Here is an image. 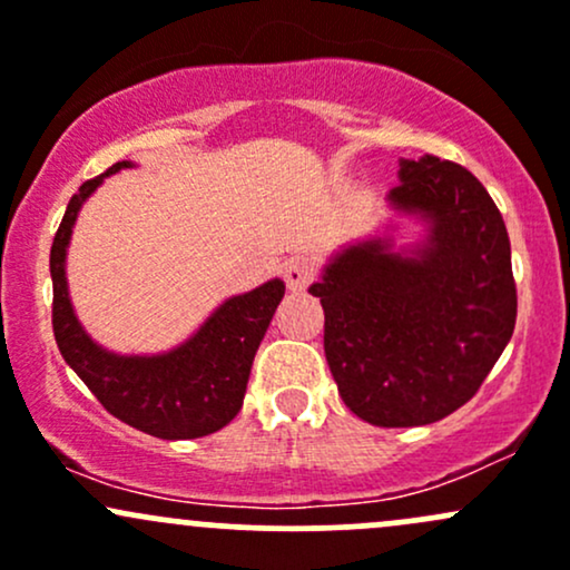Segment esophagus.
Returning <instances> with one entry per match:
<instances>
[{
    "mask_svg": "<svg viewBox=\"0 0 570 570\" xmlns=\"http://www.w3.org/2000/svg\"><path fill=\"white\" fill-rule=\"evenodd\" d=\"M283 279H285L287 291H304V287L312 283V268L302 261H291V263H285Z\"/></svg>",
    "mask_w": 570,
    "mask_h": 570,
    "instance_id": "1",
    "label": "esophagus"
}]
</instances>
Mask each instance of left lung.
Returning a JSON list of instances; mask_svg holds the SVG:
<instances>
[{"mask_svg": "<svg viewBox=\"0 0 570 570\" xmlns=\"http://www.w3.org/2000/svg\"><path fill=\"white\" fill-rule=\"evenodd\" d=\"M385 200L426 225L424 242L351 244L309 293L342 402L375 426H424L473 400L511 340V242L481 181L440 157L400 160Z\"/></svg>", "mask_w": 570, "mask_h": 570, "instance_id": "1", "label": "left lung"}]
</instances>
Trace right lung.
Returning <instances> with one entry per match:
<instances>
[{"instance_id": "1", "label": "right lung", "mask_w": 570, "mask_h": 570, "mask_svg": "<svg viewBox=\"0 0 570 570\" xmlns=\"http://www.w3.org/2000/svg\"><path fill=\"white\" fill-rule=\"evenodd\" d=\"M132 168L121 160L83 181L72 195L51 244L53 336L67 364L108 413L163 440L204 438L223 430L242 410L258 345L285 296L283 279L230 296L179 347L157 356H119L83 332L67 293V244L83 200L102 179Z\"/></svg>"}]
</instances>
